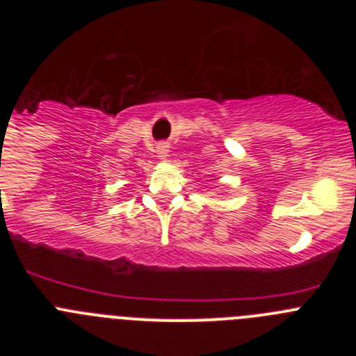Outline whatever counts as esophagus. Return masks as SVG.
Wrapping results in <instances>:
<instances>
[{"mask_svg":"<svg viewBox=\"0 0 356 356\" xmlns=\"http://www.w3.org/2000/svg\"><path fill=\"white\" fill-rule=\"evenodd\" d=\"M156 155L160 156V159H168L169 155V146L165 143H160L159 146H156Z\"/></svg>","mask_w":356,"mask_h":356,"instance_id":"obj_1","label":"esophagus"}]
</instances>
